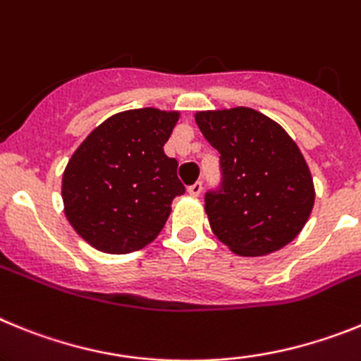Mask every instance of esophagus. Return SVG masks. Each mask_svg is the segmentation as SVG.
Listing matches in <instances>:
<instances>
[{"label":"esophagus","instance_id":"esophagus-1","mask_svg":"<svg viewBox=\"0 0 361 361\" xmlns=\"http://www.w3.org/2000/svg\"><path fill=\"white\" fill-rule=\"evenodd\" d=\"M202 189H203L202 181H196V183L190 185V187L187 190H189L190 196H200V194H202Z\"/></svg>","mask_w":361,"mask_h":361}]
</instances>
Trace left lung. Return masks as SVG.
Here are the masks:
<instances>
[{
    "label": "left lung",
    "instance_id": "1",
    "mask_svg": "<svg viewBox=\"0 0 361 361\" xmlns=\"http://www.w3.org/2000/svg\"><path fill=\"white\" fill-rule=\"evenodd\" d=\"M219 152L221 189L205 194L212 233L240 256L283 249L302 233L314 207L311 171L296 142L269 116L233 106L194 114Z\"/></svg>",
    "mask_w": 361,
    "mask_h": 361
}]
</instances>
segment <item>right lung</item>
Segmentation results:
<instances>
[{
    "label": "right lung",
    "mask_w": 361,
    "mask_h": 361,
    "mask_svg": "<svg viewBox=\"0 0 361 361\" xmlns=\"http://www.w3.org/2000/svg\"><path fill=\"white\" fill-rule=\"evenodd\" d=\"M178 111L154 106L106 118L68 159L61 198L68 224L94 249L128 255L161 233L185 192L178 161L163 152Z\"/></svg>",
    "instance_id": "1"
}]
</instances>
